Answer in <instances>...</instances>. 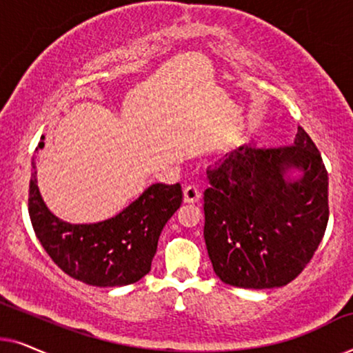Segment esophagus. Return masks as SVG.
I'll list each match as a JSON object with an SVG mask.
<instances>
[{
	"label": "esophagus",
	"mask_w": 353,
	"mask_h": 353,
	"mask_svg": "<svg viewBox=\"0 0 353 353\" xmlns=\"http://www.w3.org/2000/svg\"><path fill=\"white\" fill-rule=\"evenodd\" d=\"M183 199H185V202H188V204H194V202L201 199L199 188L196 185H188L185 190H183Z\"/></svg>",
	"instance_id": "34e87169"
}]
</instances>
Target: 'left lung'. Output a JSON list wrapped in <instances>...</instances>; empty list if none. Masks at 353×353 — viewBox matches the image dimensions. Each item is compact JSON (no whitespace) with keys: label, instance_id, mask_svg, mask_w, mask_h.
I'll return each instance as SVG.
<instances>
[{"label":"left lung","instance_id":"8db88e82","mask_svg":"<svg viewBox=\"0 0 353 353\" xmlns=\"http://www.w3.org/2000/svg\"><path fill=\"white\" fill-rule=\"evenodd\" d=\"M289 168L303 176L288 182ZM204 239L214 272L230 286L281 288L310 262L325 236L327 172L302 127L291 146L230 152L207 168Z\"/></svg>","mask_w":353,"mask_h":353}]
</instances>
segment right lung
Returning a JSON list of instances; mask_svg holds the SVG:
<instances>
[{"label":"right lung","mask_w":353,"mask_h":353,"mask_svg":"<svg viewBox=\"0 0 353 353\" xmlns=\"http://www.w3.org/2000/svg\"><path fill=\"white\" fill-rule=\"evenodd\" d=\"M45 146L40 141L38 149ZM35 162L28 188V215L43 249L69 276L90 286H127L149 273L163 226L183 202L181 185L149 186L114 219L70 225L51 214L38 192Z\"/></svg>","instance_id":"obj_1"}]
</instances>
